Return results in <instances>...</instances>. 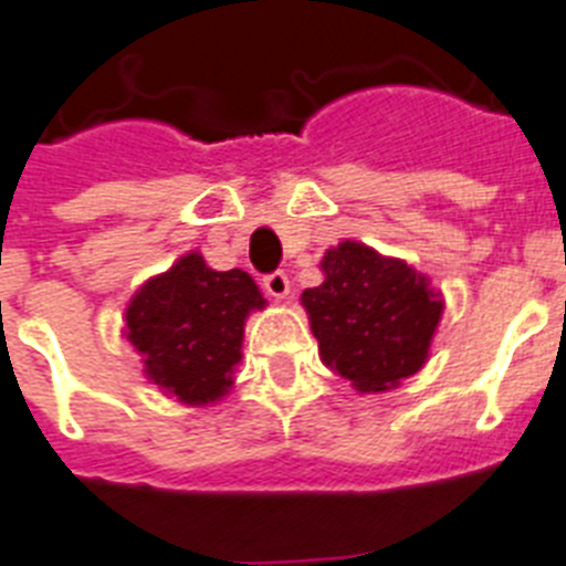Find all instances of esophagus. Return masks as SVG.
Masks as SVG:
<instances>
[{"label":"esophagus","mask_w":566,"mask_h":566,"mask_svg":"<svg viewBox=\"0 0 566 566\" xmlns=\"http://www.w3.org/2000/svg\"><path fill=\"white\" fill-rule=\"evenodd\" d=\"M264 293H268L270 298H275V302L287 298V293H291V282H287V275L284 273L264 275Z\"/></svg>","instance_id":"1"}]
</instances>
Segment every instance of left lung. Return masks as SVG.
<instances>
[{
	"label": "left lung",
	"instance_id": "obj_1",
	"mask_svg": "<svg viewBox=\"0 0 566 566\" xmlns=\"http://www.w3.org/2000/svg\"><path fill=\"white\" fill-rule=\"evenodd\" d=\"M322 284L302 293L319 359L359 394L400 386L429 363L443 293L429 275L363 241H339L319 261Z\"/></svg>",
	"mask_w": 566,
	"mask_h": 566
}]
</instances>
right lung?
<instances>
[{
	"instance_id": "right-lung-1",
	"label": "right lung",
	"mask_w": 566,
	"mask_h": 566,
	"mask_svg": "<svg viewBox=\"0 0 566 566\" xmlns=\"http://www.w3.org/2000/svg\"><path fill=\"white\" fill-rule=\"evenodd\" d=\"M253 275L212 270L198 250L135 291L123 336L144 356L151 386L180 406H216L235 386L247 316L264 311Z\"/></svg>"
}]
</instances>
